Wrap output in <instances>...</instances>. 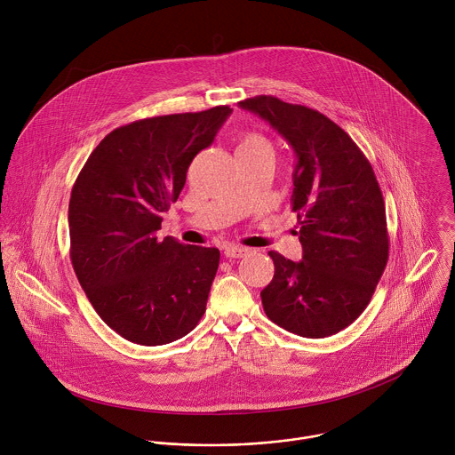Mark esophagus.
<instances>
[{"label":"esophagus","mask_w":455,"mask_h":455,"mask_svg":"<svg viewBox=\"0 0 455 455\" xmlns=\"http://www.w3.org/2000/svg\"><path fill=\"white\" fill-rule=\"evenodd\" d=\"M249 254V249L247 247H238V245H228L224 249V256L228 259H238V258H243Z\"/></svg>","instance_id":"obj_1"}]
</instances>
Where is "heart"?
Returning a JSON list of instances; mask_svg holds the SVG:
<instances>
[{"label":"heart","instance_id":"obj_1","mask_svg":"<svg viewBox=\"0 0 455 455\" xmlns=\"http://www.w3.org/2000/svg\"><path fill=\"white\" fill-rule=\"evenodd\" d=\"M236 150H264V152L271 154V145L259 134H245L238 141Z\"/></svg>","mask_w":455,"mask_h":455}]
</instances>
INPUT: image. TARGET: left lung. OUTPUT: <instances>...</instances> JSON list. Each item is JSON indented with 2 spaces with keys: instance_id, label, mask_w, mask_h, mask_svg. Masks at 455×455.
Wrapping results in <instances>:
<instances>
[{
  "instance_id": "1",
  "label": "left lung",
  "mask_w": 455,
  "mask_h": 455,
  "mask_svg": "<svg viewBox=\"0 0 455 455\" xmlns=\"http://www.w3.org/2000/svg\"><path fill=\"white\" fill-rule=\"evenodd\" d=\"M296 154L292 212L303 259L269 252L273 280L260 291L266 315L303 338H325L368 307L389 259L386 203L373 168L354 140L324 114L273 96L238 103Z\"/></svg>"
}]
</instances>
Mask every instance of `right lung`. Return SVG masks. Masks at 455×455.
<instances>
[{"instance_id": "obj_1", "label": "right lung", "mask_w": 455, "mask_h": 455, "mask_svg": "<svg viewBox=\"0 0 455 455\" xmlns=\"http://www.w3.org/2000/svg\"><path fill=\"white\" fill-rule=\"evenodd\" d=\"M233 110L141 119L108 132L71 189L69 258L98 315L138 345L172 343L206 310L219 249L163 242V213L179 199L188 168Z\"/></svg>"}]
</instances>
